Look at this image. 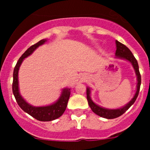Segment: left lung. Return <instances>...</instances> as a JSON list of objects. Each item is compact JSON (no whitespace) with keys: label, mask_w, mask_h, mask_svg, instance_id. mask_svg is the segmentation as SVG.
Instances as JSON below:
<instances>
[{"label":"left lung","mask_w":150,"mask_h":150,"mask_svg":"<svg viewBox=\"0 0 150 150\" xmlns=\"http://www.w3.org/2000/svg\"><path fill=\"white\" fill-rule=\"evenodd\" d=\"M116 55L119 58L121 59H126V60L129 61L132 64L136 72V75L137 76V91L135 93L134 97L132 100L128 103L127 105L125 106L122 108L116 110H108L105 109V108H102V107H99L97 104H95L92 100H91L90 98V90L89 88L86 89V95H87V100H88V103L89 107H91V110L93 111L97 115L101 116V117L106 118V119H115L119 116H122L126 110L129 109V107L132 105L135 102L136 99H137V96H138L139 91H140V84H141V76H140V71H139V66L138 63H137V59H135L134 56L133 55L132 52L130 51L129 49L126 46H125L122 43L119 42V41H116Z\"/></svg>","instance_id":"obj_1"}]
</instances>
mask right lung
I'll return each mask as SVG.
<instances>
[{
    "label": "right lung",
    "mask_w": 150,
    "mask_h": 150,
    "mask_svg": "<svg viewBox=\"0 0 150 150\" xmlns=\"http://www.w3.org/2000/svg\"><path fill=\"white\" fill-rule=\"evenodd\" d=\"M45 41H46V40H41L37 43L30 46L18 60L15 66V68H14V71H13V93L15 97L17 104L25 112L28 113L30 116L34 117L36 120H39V121L48 122L58 119L65 111L67 102H68L69 98H70V95H71L70 88H65V89L63 90L62 96L55 104L50 106H46V107H35L28 104L27 102L25 101L24 99L21 97L19 91H18V71L23 59L30 55L36 49L38 48V46L43 44Z\"/></svg>",
    "instance_id": "obj_1"
}]
</instances>
